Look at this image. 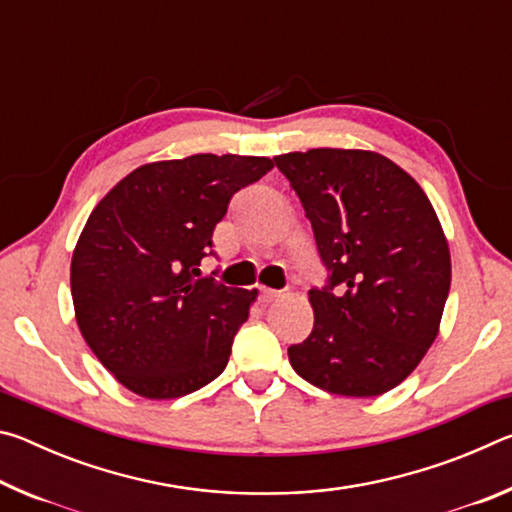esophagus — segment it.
Listing matches in <instances>:
<instances>
[{"mask_svg": "<svg viewBox=\"0 0 512 512\" xmlns=\"http://www.w3.org/2000/svg\"><path fill=\"white\" fill-rule=\"evenodd\" d=\"M277 298H280V291H273L268 287H259V300H262L264 305H268V302H273Z\"/></svg>", "mask_w": 512, "mask_h": 512, "instance_id": "obj_1", "label": "esophagus"}]
</instances>
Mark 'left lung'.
<instances>
[{"mask_svg":"<svg viewBox=\"0 0 512 512\" xmlns=\"http://www.w3.org/2000/svg\"><path fill=\"white\" fill-rule=\"evenodd\" d=\"M314 228L329 284L311 289L314 329L289 348L309 384L375 397L418 368L452 284L449 244L424 189L361 149L275 155Z\"/></svg>","mask_w":512,"mask_h":512,"instance_id":"1","label":"left lung"}]
</instances>
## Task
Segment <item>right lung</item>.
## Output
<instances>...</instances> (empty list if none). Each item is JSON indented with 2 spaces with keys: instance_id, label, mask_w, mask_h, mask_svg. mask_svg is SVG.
Segmentation results:
<instances>
[{
  "instance_id": "obj_1",
  "label": "right lung",
  "mask_w": 512,
  "mask_h": 512,
  "mask_svg": "<svg viewBox=\"0 0 512 512\" xmlns=\"http://www.w3.org/2000/svg\"><path fill=\"white\" fill-rule=\"evenodd\" d=\"M271 169V158L230 153L149 162L92 210L69 271L74 314L85 343L128 391L176 400L228 366L257 289L195 277L232 194Z\"/></svg>"
}]
</instances>
